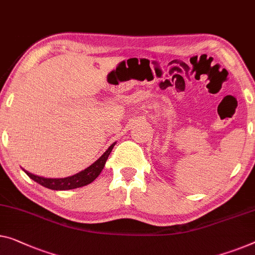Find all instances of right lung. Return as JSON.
I'll return each instance as SVG.
<instances>
[{
  "label": "right lung",
  "mask_w": 255,
  "mask_h": 255,
  "mask_svg": "<svg viewBox=\"0 0 255 255\" xmlns=\"http://www.w3.org/2000/svg\"><path fill=\"white\" fill-rule=\"evenodd\" d=\"M113 146H115V144H112V145L104 152V154L102 155L98 160L95 161L93 165H90L88 168H86L85 170H82V172L75 174V175L64 177V178H45V177L34 175V174L26 172V170L25 173L27 174L33 181H35L36 183H39L41 185H43V187L51 190H71V189L83 187V185L91 183L95 178L100 175L102 169L104 168L105 162L108 160L110 153H111Z\"/></svg>",
  "instance_id": "right-lung-1"
}]
</instances>
